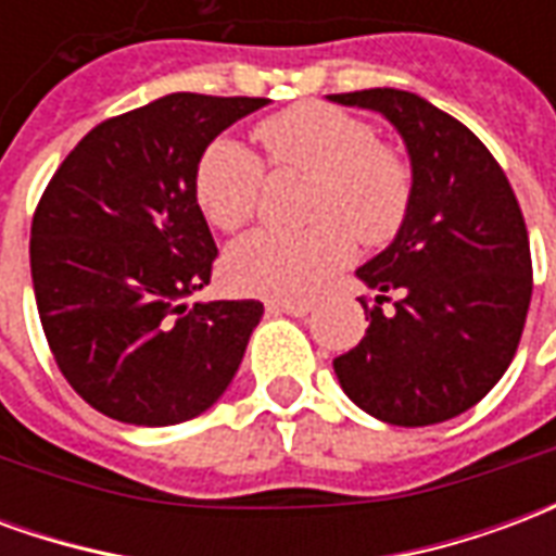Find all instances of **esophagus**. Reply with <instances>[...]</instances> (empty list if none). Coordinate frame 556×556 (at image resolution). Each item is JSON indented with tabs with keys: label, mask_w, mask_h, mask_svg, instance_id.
Returning a JSON list of instances; mask_svg holds the SVG:
<instances>
[{
	"label": "esophagus",
	"mask_w": 556,
	"mask_h": 556,
	"mask_svg": "<svg viewBox=\"0 0 556 556\" xmlns=\"http://www.w3.org/2000/svg\"><path fill=\"white\" fill-rule=\"evenodd\" d=\"M267 313H270V315H294V318H303V315L313 313V303L267 301Z\"/></svg>",
	"instance_id": "obj_1"
}]
</instances>
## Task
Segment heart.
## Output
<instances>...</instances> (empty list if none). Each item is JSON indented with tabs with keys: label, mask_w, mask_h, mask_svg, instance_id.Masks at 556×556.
I'll return each instance as SVG.
<instances>
[{
	"label": "heart",
	"mask_w": 556,
	"mask_h": 556,
	"mask_svg": "<svg viewBox=\"0 0 556 556\" xmlns=\"http://www.w3.org/2000/svg\"><path fill=\"white\" fill-rule=\"evenodd\" d=\"M255 137L274 169L315 175L303 231L255 229L226 253L235 289L274 301H306L354 258V235L366 247L393 241L410 211L414 175L369 122L330 103H294L258 122ZM265 166L235 139L202 148L193 166V199L219 231L241 229L255 214Z\"/></svg>",
	"instance_id": "obj_1"
}]
</instances>
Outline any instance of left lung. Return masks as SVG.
I'll return each mask as SVG.
<instances>
[{
	"label": "left lung",
	"mask_w": 556,
	"mask_h": 556,
	"mask_svg": "<svg viewBox=\"0 0 556 556\" xmlns=\"http://www.w3.org/2000/svg\"><path fill=\"white\" fill-rule=\"evenodd\" d=\"M375 110L405 139L410 211L384 253L357 267L378 291L366 337L333 361L345 396L390 426H431L509 369L533 294L530 241L501 163L462 122L399 89L330 94ZM387 290L400 301L384 314Z\"/></svg>",
	"instance_id": "obj_1"
}]
</instances>
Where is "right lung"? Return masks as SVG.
Instances as JSON below:
<instances>
[{"label": "right lung", "mask_w": 556, "mask_h": 556, "mask_svg": "<svg viewBox=\"0 0 556 556\" xmlns=\"http://www.w3.org/2000/svg\"><path fill=\"white\" fill-rule=\"evenodd\" d=\"M267 98L175 91L79 139L31 219V286L59 369L91 408L175 426L217 402L265 306H187L217 243L193 199L202 148Z\"/></svg>", "instance_id": "obj_1"}]
</instances>
